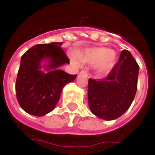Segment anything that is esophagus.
<instances>
[{"label":"esophagus","instance_id":"34e87169","mask_svg":"<svg viewBox=\"0 0 155 155\" xmlns=\"http://www.w3.org/2000/svg\"><path fill=\"white\" fill-rule=\"evenodd\" d=\"M80 73L81 74V75H86V76H87V75H88V74H87V72L86 71H81Z\"/></svg>","mask_w":155,"mask_h":155}]
</instances>
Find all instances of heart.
<instances>
[{"label":"heart","mask_w":155,"mask_h":155,"mask_svg":"<svg viewBox=\"0 0 155 155\" xmlns=\"http://www.w3.org/2000/svg\"><path fill=\"white\" fill-rule=\"evenodd\" d=\"M78 60L81 63H88L91 65L98 64V69L101 72L106 73L113 68L116 63L117 54L113 51L106 47H90L77 53ZM73 63L76 66L80 63L75 57H71Z\"/></svg>","instance_id":"heart-1"}]
</instances>
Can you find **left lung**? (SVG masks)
Segmentation results:
<instances>
[{
  "mask_svg": "<svg viewBox=\"0 0 155 155\" xmlns=\"http://www.w3.org/2000/svg\"><path fill=\"white\" fill-rule=\"evenodd\" d=\"M139 66L129 51H121L118 63L103 79L90 78L87 98L90 110L98 117L111 120L128 110L137 88Z\"/></svg>",
  "mask_w": 155,
  "mask_h": 155,
  "instance_id": "left-lung-1",
  "label": "left lung"
}]
</instances>
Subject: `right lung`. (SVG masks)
I'll return each mask as SVG.
<instances>
[{
	"mask_svg": "<svg viewBox=\"0 0 155 155\" xmlns=\"http://www.w3.org/2000/svg\"><path fill=\"white\" fill-rule=\"evenodd\" d=\"M62 43L35 45L21 56L16 80V96L21 108L29 114L42 117L51 112L63 87L77 76L58 68L69 63L68 56L60 47ZM45 58L50 60L47 73L40 70L41 62Z\"/></svg>",
	"mask_w": 155,
	"mask_h": 155,
	"instance_id": "obj_1",
	"label": "right lung"
}]
</instances>
